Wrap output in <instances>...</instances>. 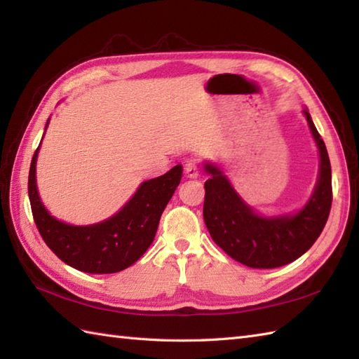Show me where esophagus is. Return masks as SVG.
Wrapping results in <instances>:
<instances>
[{
    "mask_svg": "<svg viewBox=\"0 0 359 359\" xmlns=\"http://www.w3.org/2000/svg\"><path fill=\"white\" fill-rule=\"evenodd\" d=\"M185 174H187V177H191V179L197 177V175H199V166H197V163L193 162V160L191 162H187Z\"/></svg>",
    "mask_w": 359,
    "mask_h": 359,
    "instance_id": "1",
    "label": "esophagus"
}]
</instances>
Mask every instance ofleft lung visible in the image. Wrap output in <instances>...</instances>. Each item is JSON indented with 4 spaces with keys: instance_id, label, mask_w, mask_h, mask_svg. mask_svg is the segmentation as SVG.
<instances>
[{
    "instance_id": "obj_1",
    "label": "left lung",
    "mask_w": 359,
    "mask_h": 359,
    "mask_svg": "<svg viewBox=\"0 0 359 359\" xmlns=\"http://www.w3.org/2000/svg\"><path fill=\"white\" fill-rule=\"evenodd\" d=\"M313 134L321 166L313 196L293 216H257L234 191L219 168L210 163L205 170L203 219L212 241L234 261L251 269H276L296 261L313 245L323 233L332 208V168L325 143L304 111Z\"/></svg>"
}]
</instances>
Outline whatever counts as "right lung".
Masks as SVG:
<instances>
[{"mask_svg": "<svg viewBox=\"0 0 359 359\" xmlns=\"http://www.w3.org/2000/svg\"><path fill=\"white\" fill-rule=\"evenodd\" d=\"M38 149L30 162L27 188L35 225L46 245L65 264L85 273H117L139 261L154 241L160 216L180 184L182 166L143 182L133 199L104 222L74 226L52 217L43 207L35 179Z\"/></svg>", "mask_w": 359, "mask_h": 359, "instance_id": "right-lung-1", "label": "right lung"}]
</instances>
